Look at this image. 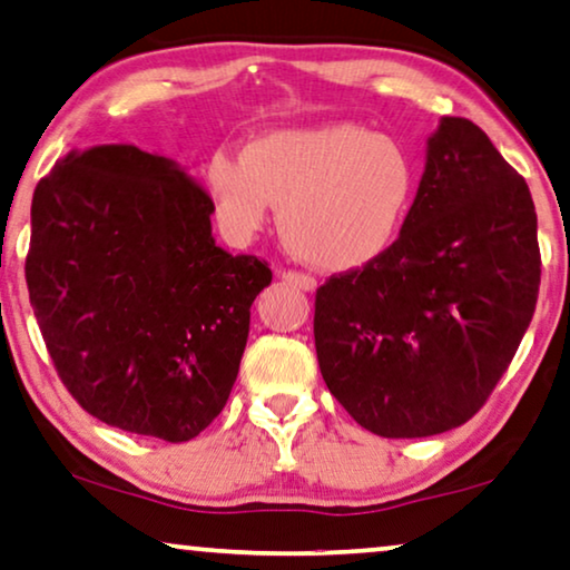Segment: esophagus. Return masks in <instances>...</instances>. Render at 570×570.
<instances>
[{"label": "esophagus", "mask_w": 570, "mask_h": 570, "mask_svg": "<svg viewBox=\"0 0 570 570\" xmlns=\"http://www.w3.org/2000/svg\"><path fill=\"white\" fill-rule=\"evenodd\" d=\"M282 278L286 284L304 288V292H314V288H317V278L309 274H302V271H282Z\"/></svg>", "instance_id": "obj_1"}]
</instances>
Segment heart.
<instances>
[{
  "label": "heart",
  "instance_id": "b5f03b06",
  "mask_svg": "<svg viewBox=\"0 0 570 570\" xmlns=\"http://www.w3.org/2000/svg\"><path fill=\"white\" fill-rule=\"evenodd\" d=\"M219 225L248 243L278 209V233L296 258L351 271L379 258L402 225L414 189L406 150L361 125L274 130L240 158L219 150L207 164Z\"/></svg>",
  "mask_w": 570,
  "mask_h": 570
}]
</instances>
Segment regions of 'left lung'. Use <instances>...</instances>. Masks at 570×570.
Here are the masks:
<instances>
[{
	"instance_id": "8db88e82",
	"label": "left lung",
	"mask_w": 570,
	"mask_h": 570,
	"mask_svg": "<svg viewBox=\"0 0 570 570\" xmlns=\"http://www.w3.org/2000/svg\"><path fill=\"white\" fill-rule=\"evenodd\" d=\"M540 266L524 178L479 125L443 117L396 240L314 294L330 394L381 438L461 428L530 327Z\"/></svg>"
}]
</instances>
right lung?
Instances as JSON below:
<instances>
[{
    "label": "right lung",
    "mask_w": 570,
    "mask_h": 570,
    "mask_svg": "<svg viewBox=\"0 0 570 570\" xmlns=\"http://www.w3.org/2000/svg\"><path fill=\"white\" fill-rule=\"evenodd\" d=\"M212 212L197 178L135 146L73 150L38 181L30 304L91 417L186 443L223 412L274 274L217 248Z\"/></svg>",
    "instance_id": "add662e5"
}]
</instances>
